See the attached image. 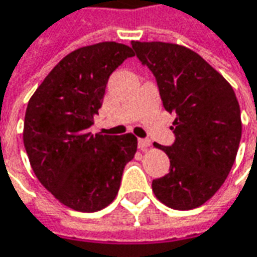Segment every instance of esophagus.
<instances>
[{"label": "esophagus", "mask_w": 257, "mask_h": 257, "mask_svg": "<svg viewBox=\"0 0 257 257\" xmlns=\"http://www.w3.org/2000/svg\"><path fill=\"white\" fill-rule=\"evenodd\" d=\"M137 144H139V149L140 150H144V149H147L150 146V140L149 139H139Z\"/></svg>", "instance_id": "1"}]
</instances>
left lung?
Segmentation results:
<instances>
[{"label":"left lung","instance_id":"8db88e82","mask_svg":"<svg viewBox=\"0 0 257 257\" xmlns=\"http://www.w3.org/2000/svg\"><path fill=\"white\" fill-rule=\"evenodd\" d=\"M134 54L153 73L163 107L176 115L169 173L152 183L156 197L176 210L202 206L220 189L234 163L240 107L232 85L194 51L169 43L132 41Z\"/></svg>","mask_w":257,"mask_h":257}]
</instances>
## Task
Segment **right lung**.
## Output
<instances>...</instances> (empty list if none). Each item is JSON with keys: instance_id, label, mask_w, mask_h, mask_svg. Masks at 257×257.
<instances>
[{"instance_id": "add662e5", "label": "right lung", "mask_w": 257, "mask_h": 257, "mask_svg": "<svg viewBox=\"0 0 257 257\" xmlns=\"http://www.w3.org/2000/svg\"><path fill=\"white\" fill-rule=\"evenodd\" d=\"M133 55L118 43L78 48L55 65L27 105L24 146L35 176L77 212H97L113 202L137 150L132 133L90 132L108 77Z\"/></svg>"}]
</instances>
